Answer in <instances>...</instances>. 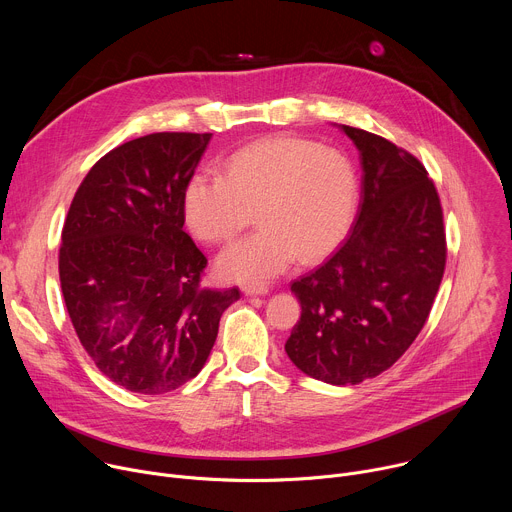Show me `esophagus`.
Returning a JSON list of instances; mask_svg holds the SVG:
<instances>
[{"label": "esophagus", "mask_w": 512, "mask_h": 512, "mask_svg": "<svg viewBox=\"0 0 512 512\" xmlns=\"http://www.w3.org/2000/svg\"><path fill=\"white\" fill-rule=\"evenodd\" d=\"M243 291H245V296H265L269 287L267 285H245Z\"/></svg>", "instance_id": "1"}]
</instances>
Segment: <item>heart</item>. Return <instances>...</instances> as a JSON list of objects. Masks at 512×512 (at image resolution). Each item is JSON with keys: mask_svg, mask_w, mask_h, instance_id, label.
<instances>
[{"mask_svg": "<svg viewBox=\"0 0 512 512\" xmlns=\"http://www.w3.org/2000/svg\"><path fill=\"white\" fill-rule=\"evenodd\" d=\"M358 184L350 160L300 137H267L235 152L221 176L196 172L182 192L188 231L204 243H225L253 218L261 229L218 257L225 279L265 283L298 257L314 263L346 237Z\"/></svg>", "mask_w": 512, "mask_h": 512, "instance_id": "1", "label": "heart"}]
</instances>
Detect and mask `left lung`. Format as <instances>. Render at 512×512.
<instances>
[{
  "label": "left lung",
  "instance_id": "8db88e82",
  "mask_svg": "<svg viewBox=\"0 0 512 512\" xmlns=\"http://www.w3.org/2000/svg\"><path fill=\"white\" fill-rule=\"evenodd\" d=\"M340 129L360 154V206L338 251L291 283L302 316L285 352L312 379L358 385L393 367L421 332L448 249L423 164L381 135Z\"/></svg>",
  "mask_w": 512,
  "mask_h": 512
}]
</instances>
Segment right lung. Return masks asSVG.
Instances as JSON below:
<instances>
[{"label": "right lung", "mask_w": 512, "mask_h": 512, "mask_svg": "<svg viewBox=\"0 0 512 512\" xmlns=\"http://www.w3.org/2000/svg\"><path fill=\"white\" fill-rule=\"evenodd\" d=\"M212 133L162 131L105 154L68 208L58 273L75 332L127 391L194 379L239 287L200 285L206 257L184 231L182 192Z\"/></svg>", "instance_id": "obj_1"}]
</instances>
